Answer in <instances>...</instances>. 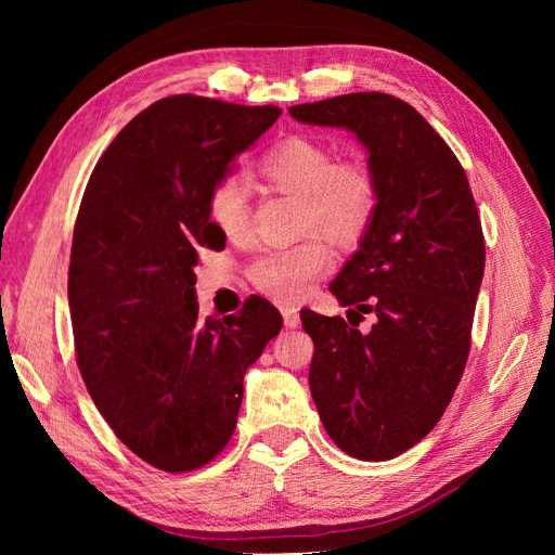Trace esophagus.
Segmentation results:
<instances>
[{
    "label": "esophagus",
    "instance_id": "1",
    "mask_svg": "<svg viewBox=\"0 0 555 555\" xmlns=\"http://www.w3.org/2000/svg\"><path fill=\"white\" fill-rule=\"evenodd\" d=\"M282 319L287 328H296L300 324V314L296 308H282Z\"/></svg>",
    "mask_w": 555,
    "mask_h": 555
}]
</instances>
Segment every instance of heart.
I'll use <instances>...</instances> for the list:
<instances>
[{
  "label": "heart",
  "instance_id": "obj_1",
  "mask_svg": "<svg viewBox=\"0 0 555 555\" xmlns=\"http://www.w3.org/2000/svg\"><path fill=\"white\" fill-rule=\"evenodd\" d=\"M259 176L275 188L300 196V229L324 231L335 243L357 241L371 224L377 190L371 171L359 162H335L314 139L292 137L268 150L257 164ZM208 217L229 241H243L251 227L249 192L238 176L215 180ZM331 268V251L319 236L289 247L263 251L249 266V278L263 294L280 300L306 296L312 282Z\"/></svg>",
  "mask_w": 555,
  "mask_h": 555
}]
</instances>
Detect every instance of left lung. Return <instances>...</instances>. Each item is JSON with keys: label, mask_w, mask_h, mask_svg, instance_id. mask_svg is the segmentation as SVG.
<instances>
[{"label": "left lung", "mask_w": 555, "mask_h": 555, "mask_svg": "<svg viewBox=\"0 0 555 555\" xmlns=\"http://www.w3.org/2000/svg\"><path fill=\"white\" fill-rule=\"evenodd\" d=\"M289 113L354 131L371 155L373 220L331 282L347 319L300 310V322L331 440L354 459L389 461L435 428L465 371L486 259L477 204L451 147L398 96L354 92ZM367 311L376 324L361 334Z\"/></svg>", "instance_id": "8db88e82"}]
</instances>
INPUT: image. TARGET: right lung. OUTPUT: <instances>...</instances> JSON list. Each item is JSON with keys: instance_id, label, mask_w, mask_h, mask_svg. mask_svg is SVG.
Instances as JSON below:
<instances>
[{"instance_id": "right-lung-1", "label": "right lung", "mask_w": 555, "mask_h": 555, "mask_svg": "<svg viewBox=\"0 0 555 555\" xmlns=\"http://www.w3.org/2000/svg\"><path fill=\"white\" fill-rule=\"evenodd\" d=\"M280 113L159 99L113 139L80 201L69 263L78 371L117 440L164 473L227 447L247 367L282 328L259 296L224 319H201L194 296L198 251L224 247L210 188Z\"/></svg>"}]
</instances>
